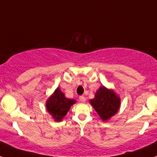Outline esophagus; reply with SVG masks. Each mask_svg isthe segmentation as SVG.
<instances>
[{
  "label": "esophagus",
  "mask_w": 157,
  "mask_h": 157,
  "mask_svg": "<svg viewBox=\"0 0 157 157\" xmlns=\"http://www.w3.org/2000/svg\"><path fill=\"white\" fill-rule=\"evenodd\" d=\"M79 100H80L82 102H85V101H86V99H85V98L84 96H80L79 97Z\"/></svg>",
  "instance_id": "esophagus-1"
}]
</instances>
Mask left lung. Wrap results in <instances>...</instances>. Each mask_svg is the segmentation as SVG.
I'll list each match as a JSON object with an SVG mask.
<instances>
[{
	"label": "left lung",
	"mask_w": 157,
	"mask_h": 157,
	"mask_svg": "<svg viewBox=\"0 0 157 157\" xmlns=\"http://www.w3.org/2000/svg\"><path fill=\"white\" fill-rule=\"evenodd\" d=\"M89 103L103 122H106L118 113L121 99L113 90L103 85L97 90L94 98L89 100Z\"/></svg>",
	"instance_id": "8db88e82"
}]
</instances>
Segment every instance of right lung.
Instances as JSON below:
<instances>
[{
	"label": "right lung",
	"mask_w": 157,
	"mask_h": 157,
	"mask_svg": "<svg viewBox=\"0 0 157 157\" xmlns=\"http://www.w3.org/2000/svg\"><path fill=\"white\" fill-rule=\"evenodd\" d=\"M75 103V100L67 98L59 87H57L54 93L48 98L45 106L47 111L51 115L55 122H61L71 106Z\"/></svg>",
	"instance_id": "1"
}]
</instances>
